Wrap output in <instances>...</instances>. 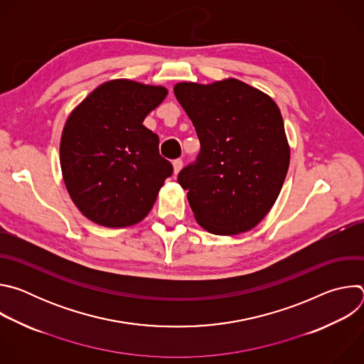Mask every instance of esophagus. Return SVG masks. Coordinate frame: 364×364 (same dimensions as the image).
Here are the masks:
<instances>
[{
  "instance_id": "34e87169",
  "label": "esophagus",
  "mask_w": 364,
  "mask_h": 364,
  "mask_svg": "<svg viewBox=\"0 0 364 364\" xmlns=\"http://www.w3.org/2000/svg\"><path fill=\"white\" fill-rule=\"evenodd\" d=\"M173 168H174V174H178L180 170L183 168V161L181 160H174L173 161Z\"/></svg>"
}]
</instances>
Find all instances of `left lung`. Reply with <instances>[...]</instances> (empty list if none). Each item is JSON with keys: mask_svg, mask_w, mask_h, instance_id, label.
Listing matches in <instances>:
<instances>
[{"mask_svg": "<svg viewBox=\"0 0 364 364\" xmlns=\"http://www.w3.org/2000/svg\"><path fill=\"white\" fill-rule=\"evenodd\" d=\"M174 95L200 139L196 164L178 174L196 222L232 236L261 222L289 167V144L275 100L242 80L180 82Z\"/></svg>", "mask_w": 364, "mask_h": 364, "instance_id": "8db88e82", "label": "left lung"}]
</instances>
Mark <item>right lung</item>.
I'll list each match as a JSON object with an SVG mask.
<instances>
[{
  "mask_svg": "<svg viewBox=\"0 0 364 364\" xmlns=\"http://www.w3.org/2000/svg\"><path fill=\"white\" fill-rule=\"evenodd\" d=\"M164 86L129 79L102 83L70 112L60 139L65 186L80 213L105 228L146 218L173 166L142 125L166 99Z\"/></svg>",
  "mask_w": 364,
  "mask_h": 364,
  "instance_id": "add662e5",
  "label": "right lung"
}]
</instances>
